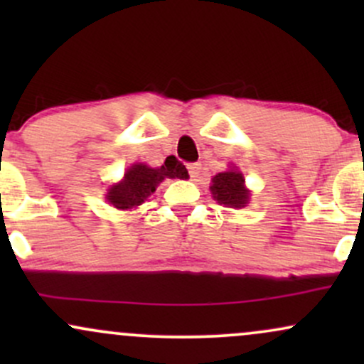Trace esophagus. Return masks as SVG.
<instances>
[{
  "label": "esophagus",
  "mask_w": 364,
  "mask_h": 364,
  "mask_svg": "<svg viewBox=\"0 0 364 364\" xmlns=\"http://www.w3.org/2000/svg\"><path fill=\"white\" fill-rule=\"evenodd\" d=\"M188 173H190L191 179L196 181V178L202 173V164H200V162H191V164H188Z\"/></svg>",
  "instance_id": "1"
}]
</instances>
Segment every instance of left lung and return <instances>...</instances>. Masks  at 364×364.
Listing matches in <instances>:
<instances>
[{
	"label": "left lung",
	"instance_id": "8db88e82",
	"mask_svg": "<svg viewBox=\"0 0 364 364\" xmlns=\"http://www.w3.org/2000/svg\"><path fill=\"white\" fill-rule=\"evenodd\" d=\"M212 195L220 205L241 208L248 203V190L245 188L243 174L237 171H225L212 178Z\"/></svg>",
	"mask_w": 364,
	"mask_h": 364
}]
</instances>
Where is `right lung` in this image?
<instances>
[{"mask_svg":"<svg viewBox=\"0 0 364 364\" xmlns=\"http://www.w3.org/2000/svg\"><path fill=\"white\" fill-rule=\"evenodd\" d=\"M164 178L186 179L188 171L183 162H179L174 156H169L164 164L157 169L145 164H135L124 173L123 181L109 188L107 200L121 210L139 207L149 198L150 193L156 191L157 185Z\"/></svg>","mask_w":364,"mask_h":364,"instance_id":"add662e5","label":"right lung"}]
</instances>
